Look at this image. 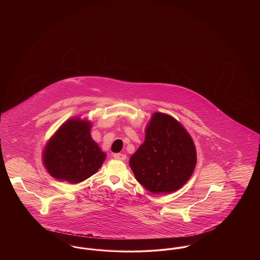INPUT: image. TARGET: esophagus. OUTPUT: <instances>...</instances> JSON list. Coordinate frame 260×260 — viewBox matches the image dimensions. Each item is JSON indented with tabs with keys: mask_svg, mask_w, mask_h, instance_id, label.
I'll list each match as a JSON object with an SVG mask.
<instances>
[{
	"mask_svg": "<svg viewBox=\"0 0 260 260\" xmlns=\"http://www.w3.org/2000/svg\"><path fill=\"white\" fill-rule=\"evenodd\" d=\"M113 157L117 160H122V161H124L126 159V156L124 154H121V153H116L113 155Z\"/></svg>",
	"mask_w": 260,
	"mask_h": 260,
	"instance_id": "obj_1",
	"label": "esophagus"
}]
</instances>
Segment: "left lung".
Wrapping results in <instances>:
<instances>
[{"mask_svg": "<svg viewBox=\"0 0 260 260\" xmlns=\"http://www.w3.org/2000/svg\"><path fill=\"white\" fill-rule=\"evenodd\" d=\"M197 162L194 142L182 124L155 113L145 140L129 159L136 180L153 194L178 190L191 177Z\"/></svg>", "mask_w": 260, "mask_h": 260, "instance_id": "8db88e82", "label": "left lung"}]
</instances>
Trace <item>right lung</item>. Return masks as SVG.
I'll return each instance as SVG.
<instances>
[{
    "mask_svg": "<svg viewBox=\"0 0 260 260\" xmlns=\"http://www.w3.org/2000/svg\"><path fill=\"white\" fill-rule=\"evenodd\" d=\"M89 128L87 121L71 119L50 138L43 161L51 176L75 184L99 171L106 155L92 140Z\"/></svg>",
    "mask_w": 260,
    "mask_h": 260,
    "instance_id": "right-lung-1",
    "label": "right lung"
}]
</instances>
